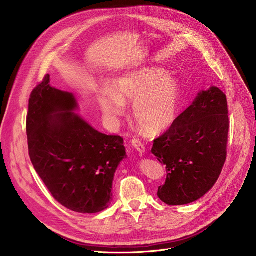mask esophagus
Segmentation results:
<instances>
[{
    "label": "esophagus",
    "mask_w": 256,
    "mask_h": 256,
    "mask_svg": "<svg viewBox=\"0 0 256 256\" xmlns=\"http://www.w3.org/2000/svg\"><path fill=\"white\" fill-rule=\"evenodd\" d=\"M130 143H132L134 148H135L138 152H140V154H144L145 152V146H144V144L139 139H132L130 141Z\"/></svg>",
    "instance_id": "34e87169"
}]
</instances>
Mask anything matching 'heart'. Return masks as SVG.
<instances>
[{
    "instance_id": "heart-1",
    "label": "heart",
    "mask_w": 256,
    "mask_h": 256,
    "mask_svg": "<svg viewBox=\"0 0 256 256\" xmlns=\"http://www.w3.org/2000/svg\"><path fill=\"white\" fill-rule=\"evenodd\" d=\"M104 114L117 120L126 114V104L134 102L132 116L148 135L169 130L180 115L182 106V88L166 72L147 68L120 78L114 90L104 88L98 93Z\"/></svg>"
}]
</instances>
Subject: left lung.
I'll return each mask as SVG.
<instances>
[{
  "mask_svg": "<svg viewBox=\"0 0 256 256\" xmlns=\"http://www.w3.org/2000/svg\"><path fill=\"white\" fill-rule=\"evenodd\" d=\"M228 128L226 96L212 86L200 91L176 124L154 141L152 152L167 171L158 191L163 202L188 204L212 189L226 160Z\"/></svg>",
  "mask_w": 256,
  "mask_h": 256,
  "instance_id": "8db88e82",
  "label": "left lung"
}]
</instances>
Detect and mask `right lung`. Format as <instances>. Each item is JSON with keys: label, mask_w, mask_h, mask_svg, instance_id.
Here are the masks:
<instances>
[{"label": "right lung", "mask_w": 256, "mask_h": 256, "mask_svg": "<svg viewBox=\"0 0 256 256\" xmlns=\"http://www.w3.org/2000/svg\"><path fill=\"white\" fill-rule=\"evenodd\" d=\"M78 109L74 94L52 87L46 74L29 100V154L59 204L96 214L111 204L115 172L126 152L122 138L93 128Z\"/></svg>", "instance_id": "obj_1"}]
</instances>
